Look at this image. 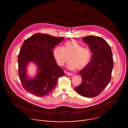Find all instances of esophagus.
Segmentation results:
<instances>
[{
    "label": "esophagus",
    "instance_id": "obj_1",
    "mask_svg": "<svg viewBox=\"0 0 128 128\" xmlns=\"http://www.w3.org/2000/svg\"><path fill=\"white\" fill-rule=\"evenodd\" d=\"M66 74H67L68 75V76H73V74L72 73H71V72H67Z\"/></svg>",
    "mask_w": 128,
    "mask_h": 128
}]
</instances>
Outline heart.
I'll list each match as a JSON object with an SVG mask.
<instances>
[{
  "instance_id": "b5f03b06",
  "label": "heart",
  "mask_w": 128,
  "mask_h": 128,
  "mask_svg": "<svg viewBox=\"0 0 128 128\" xmlns=\"http://www.w3.org/2000/svg\"><path fill=\"white\" fill-rule=\"evenodd\" d=\"M53 54L57 63L63 66L69 59L68 67L70 70L77 67L82 68L86 66L91 59V51L75 41H68L64 46H57L53 49Z\"/></svg>"
}]
</instances>
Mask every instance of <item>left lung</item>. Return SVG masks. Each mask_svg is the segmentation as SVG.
<instances>
[{
	"mask_svg": "<svg viewBox=\"0 0 128 128\" xmlns=\"http://www.w3.org/2000/svg\"><path fill=\"white\" fill-rule=\"evenodd\" d=\"M82 39L94 55L91 61L79 72L82 82L75 89L82 96L93 98L100 94L111 80L113 55L110 45L102 38L90 36Z\"/></svg>",
	"mask_w": 128,
	"mask_h": 128,
	"instance_id": "1",
	"label": "left lung"
}]
</instances>
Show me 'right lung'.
<instances>
[{"mask_svg": "<svg viewBox=\"0 0 128 128\" xmlns=\"http://www.w3.org/2000/svg\"><path fill=\"white\" fill-rule=\"evenodd\" d=\"M64 39L37 33L25 40L18 62L19 78L25 91L38 96H44L53 90L58 79L65 75L64 70L58 65L52 50ZM29 62L38 66V74L34 79L26 76V67Z\"/></svg>", "mask_w": 128, "mask_h": 128, "instance_id": "1", "label": "right lung"}]
</instances>
